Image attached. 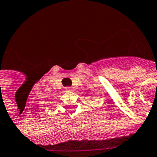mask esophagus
<instances>
[{"label": "esophagus", "instance_id": "obj_1", "mask_svg": "<svg viewBox=\"0 0 157 157\" xmlns=\"http://www.w3.org/2000/svg\"><path fill=\"white\" fill-rule=\"evenodd\" d=\"M72 90H73V89L70 88V87H67V88H65V91H66V92H69V91H72Z\"/></svg>", "mask_w": 157, "mask_h": 157}]
</instances>
